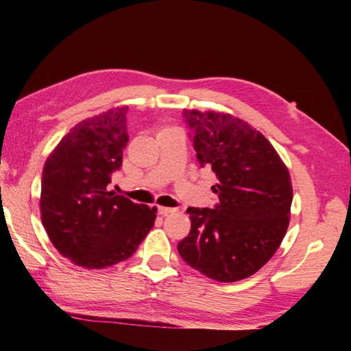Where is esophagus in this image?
I'll use <instances>...</instances> for the list:
<instances>
[{
    "mask_svg": "<svg viewBox=\"0 0 351 351\" xmlns=\"http://www.w3.org/2000/svg\"><path fill=\"white\" fill-rule=\"evenodd\" d=\"M174 212V208H167V206H158V214L162 215V217H167L169 214H173Z\"/></svg>",
    "mask_w": 351,
    "mask_h": 351,
    "instance_id": "34e87169",
    "label": "esophagus"
}]
</instances>
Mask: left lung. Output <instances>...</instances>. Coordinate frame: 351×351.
<instances>
[{
  "label": "left lung",
  "mask_w": 351,
  "mask_h": 351,
  "mask_svg": "<svg viewBox=\"0 0 351 351\" xmlns=\"http://www.w3.org/2000/svg\"><path fill=\"white\" fill-rule=\"evenodd\" d=\"M183 120L197 162L218 178L212 190L219 204L187 208L192 230L177 250L212 280L247 278L274 256L289 227V169L262 133L234 117L184 110Z\"/></svg>",
  "instance_id": "obj_1"
}]
</instances>
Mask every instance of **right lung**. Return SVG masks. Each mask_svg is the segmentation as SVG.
Returning a JSON list of instances; mask_svg holds the SVG:
<instances>
[{
	"instance_id": "1",
	"label": "right lung",
	"mask_w": 351,
	"mask_h": 351,
	"mask_svg": "<svg viewBox=\"0 0 351 351\" xmlns=\"http://www.w3.org/2000/svg\"><path fill=\"white\" fill-rule=\"evenodd\" d=\"M127 111L110 110L73 127L42 173V224L62 256L83 268L129 259L156 218V208L108 189L129 142Z\"/></svg>"
}]
</instances>
